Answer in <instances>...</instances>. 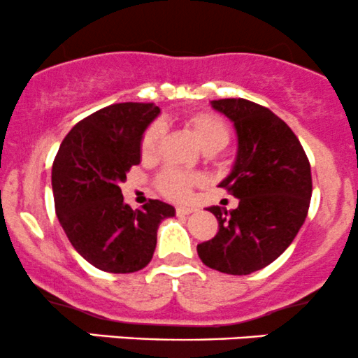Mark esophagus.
I'll list each match as a JSON object with an SVG mask.
<instances>
[{"label":"esophagus","mask_w":358,"mask_h":358,"mask_svg":"<svg viewBox=\"0 0 358 358\" xmlns=\"http://www.w3.org/2000/svg\"><path fill=\"white\" fill-rule=\"evenodd\" d=\"M195 210H197L195 207H187V206L176 207V214H178V215H188V214H192V212H195Z\"/></svg>","instance_id":"1"}]
</instances>
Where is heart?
Instances as JSON below:
<instances>
[{"mask_svg": "<svg viewBox=\"0 0 358 358\" xmlns=\"http://www.w3.org/2000/svg\"><path fill=\"white\" fill-rule=\"evenodd\" d=\"M187 122L206 152L221 151L231 141L229 124L221 115H217V113H192ZM161 136H163V127H161V124H158V122H155V124H151L146 129V132L143 134V139H141V155L144 158H151V156L156 155ZM197 182L199 176L194 175V173L170 168V170L161 173V176L158 178V188L161 190V194L166 195L168 199L183 200L190 194L192 185H195Z\"/></svg>", "mask_w": 358, "mask_h": 358, "instance_id": "heart-1", "label": "heart"}]
</instances>
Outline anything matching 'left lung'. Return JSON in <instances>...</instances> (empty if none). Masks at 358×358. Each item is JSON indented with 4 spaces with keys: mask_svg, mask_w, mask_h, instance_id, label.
Instances as JSON below:
<instances>
[{
    "mask_svg": "<svg viewBox=\"0 0 358 358\" xmlns=\"http://www.w3.org/2000/svg\"><path fill=\"white\" fill-rule=\"evenodd\" d=\"M210 105L236 129V161L219 187L239 203L233 210L207 209L219 231L197 253L209 268L248 275L277 260L299 233L311 202V164L292 129L272 110L245 98Z\"/></svg>",
    "mask_w": 358,
    "mask_h": 358,
    "instance_id": "obj_1",
    "label": "left lung"
}]
</instances>
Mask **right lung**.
Masks as SVG:
<instances>
[{"label": "right lung", "mask_w": 358, "mask_h": 358, "mask_svg": "<svg viewBox=\"0 0 358 358\" xmlns=\"http://www.w3.org/2000/svg\"><path fill=\"white\" fill-rule=\"evenodd\" d=\"M155 103H115L78 122L52 164L56 214L73 248L98 270L132 273L151 262L156 234L175 207L124 202L120 183L141 163V139L158 117Z\"/></svg>", "instance_id": "right-lung-1"}]
</instances>
